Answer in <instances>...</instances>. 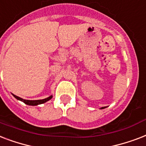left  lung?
<instances>
[{
    "instance_id": "1",
    "label": "left lung",
    "mask_w": 146,
    "mask_h": 146,
    "mask_svg": "<svg viewBox=\"0 0 146 146\" xmlns=\"http://www.w3.org/2000/svg\"><path fill=\"white\" fill-rule=\"evenodd\" d=\"M104 108H106V107H101V108H100V109H104Z\"/></svg>"
}]
</instances>
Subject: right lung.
Returning a JSON list of instances; mask_svg holds the SVG:
<instances>
[{
  "mask_svg": "<svg viewBox=\"0 0 146 146\" xmlns=\"http://www.w3.org/2000/svg\"><path fill=\"white\" fill-rule=\"evenodd\" d=\"M13 97L16 98V99H17V100H20V101H22L24 104L27 105H30V106H37V105L42 104H44V103L47 102L48 100H51L52 98V95L49 96L48 98H45V99H42V100H24V99H23V98H20V97H17V96L14 95L13 94Z\"/></svg>",
  "mask_w": 146,
  "mask_h": 146,
  "instance_id": "obj_1",
  "label": "right lung"
}]
</instances>
